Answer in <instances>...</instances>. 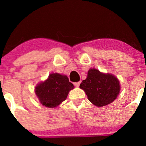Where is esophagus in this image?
I'll use <instances>...</instances> for the list:
<instances>
[{"label":"esophagus","instance_id":"esophagus-1","mask_svg":"<svg viewBox=\"0 0 146 146\" xmlns=\"http://www.w3.org/2000/svg\"><path fill=\"white\" fill-rule=\"evenodd\" d=\"M80 83H81V82H75V83H74V85H75V86H76V87H78L79 86H80Z\"/></svg>","mask_w":146,"mask_h":146}]
</instances>
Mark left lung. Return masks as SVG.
Returning <instances> with one entry per match:
<instances>
[{
  "mask_svg": "<svg viewBox=\"0 0 146 146\" xmlns=\"http://www.w3.org/2000/svg\"><path fill=\"white\" fill-rule=\"evenodd\" d=\"M80 87L84 90L88 100L98 107L112 103L120 90L119 82L114 75L102 73L95 68L88 71Z\"/></svg>",
  "mask_w": 146,
  "mask_h": 146,
  "instance_id": "1",
  "label": "left lung"
}]
</instances>
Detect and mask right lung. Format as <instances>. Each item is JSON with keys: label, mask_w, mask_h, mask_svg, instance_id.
Wrapping results in <instances>:
<instances>
[{"label": "right lung", "mask_w": 146, "mask_h": 146, "mask_svg": "<svg viewBox=\"0 0 146 146\" xmlns=\"http://www.w3.org/2000/svg\"><path fill=\"white\" fill-rule=\"evenodd\" d=\"M73 88L67 76L52 73L46 81L36 87V94L43 106L54 108L66 100L68 92Z\"/></svg>", "instance_id": "obj_1"}]
</instances>
